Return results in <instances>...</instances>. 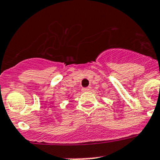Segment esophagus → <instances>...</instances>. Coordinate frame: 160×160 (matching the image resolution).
<instances>
[{
    "instance_id": "obj_1",
    "label": "esophagus",
    "mask_w": 160,
    "mask_h": 160,
    "mask_svg": "<svg viewBox=\"0 0 160 160\" xmlns=\"http://www.w3.org/2000/svg\"><path fill=\"white\" fill-rule=\"evenodd\" d=\"M90 88H91V87H86V88H82V91H83V92L89 91Z\"/></svg>"
}]
</instances>
